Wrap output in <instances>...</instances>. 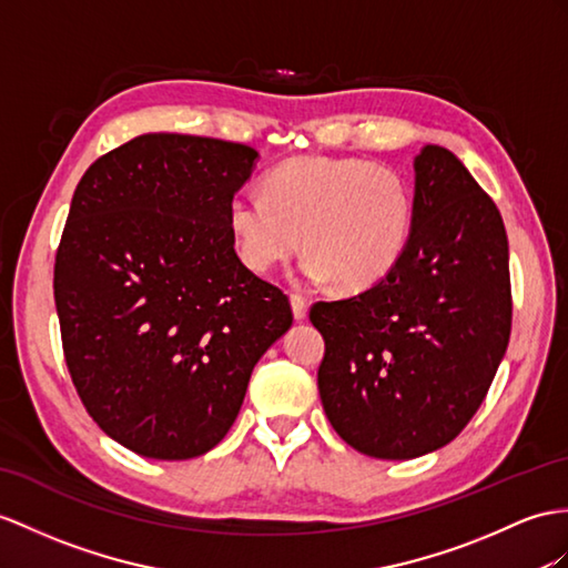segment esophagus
<instances>
[{"mask_svg": "<svg viewBox=\"0 0 568 568\" xmlns=\"http://www.w3.org/2000/svg\"><path fill=\"white\" fill-rule=\"evenodd\" d=\"M292 311H294V317L296 321H306L308 315V301L298 296V294H292Z\"/></svg>", "mask_w": 568, "mask_h": 568, "instance_id": "esophagus-1", "label": "esophagus"}]
</instances>
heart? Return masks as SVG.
<instances>
[{"mask_svg":"<svg viewBox=\"0 0 568 568\" xmlns=\"http://www.w3.org/2000/svg\"><path fill=\"white\" fill-rule=\"evenodd\" d=\"M412 216V190L395 169L335 156L282 161L262 178V197L236 195L229 204L245 267L265 274L303 243L311 255L303 262L306 280H335L342 292H364L397 267Z\"/></svg>","mask_w":568,"mask_h":568,"instance_id":"b5f03b06","label":"heart"}]
</instances>
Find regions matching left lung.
<instances>
[{
	"label": "left lung",
	"instance_id": "8db88e82",
	"mask_svg": "<svg viewBox=\"0 0 568 568\" xmlns=\"http://www.w3.org/2000/svg\"><path fill=\"white\" fill-rule=\"evenodd\" d=\"M508 239L499 210L453 151L414 159L407 251L383 282L321 301L317 390L358 453L409 460L458 436L487 397L510 337Z\"/></svg>",
	"mask_w": 568,
	"mask_h": 568
}]
</instances>
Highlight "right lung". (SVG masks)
Here are the masks:
<instances>
[{"label": "right lung", "instance_id": "obj_1", "mask_svg": "<svg viewBox=\"0 0 568 568\" xmlns=\"http://www.w3.org/2000/svg\"><path fill=\"white\" fill-rule=\"evenodd\" d=\"M255 161L245 144L154 132L74 190L54 257L67 368L93 422L144 458L212 450L292 327L286 294L243 265L229 229Z\"/></svg>", "mask_w": 568, "mask_h": 568}]
</instances>
